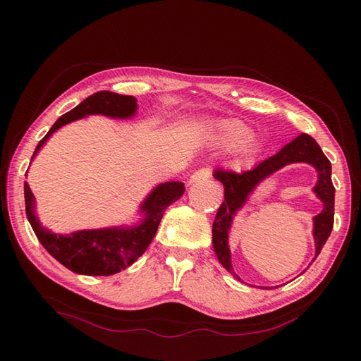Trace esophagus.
I'll list each match as a JSON object with an SVG mask.
<instances>
[{
	"instance_id": "obj_1",
	"label": "esophagus",
	"mask_w": 361,
	"mask_h": 361,
	"mask_svg": "<svg viewBox=\"0 0 361 361\" xmlns=\"http://www.w3.org/2000/svg\"><path fill=\"white\" fill-rule=\"evenodd\" d=\"M209 176H211V169L209 167H203V169H200V171H197V172H194L192 175H190L189 183H190V185H194V183H200V181L208 180Z\"/></svg>"
}]
</instances>
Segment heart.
I'll use <instances>...</instances> for the list:
<instances>
[{
    "label": "heart",
    "mask_w": 361,
    "mask_h": 361,
    "mask_svg": "<svg viewBox=\"0 0 361 361\" xmlns=\"http://www.w3.org/2000/svg\"><path fill=\"white\" fill-rule=\"evenodd\" d=\"M211 137L219 147L235 150L237 157L250 158L257 149V141L251 136L250 127L239 119H217L211 127Z\"/></svg>",
    "instance_id": "1"
}]
</instances>
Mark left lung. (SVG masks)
I'll use <instances>...</instances> for the list:
<instances>
[{"mask_svg": "<svg viewBox=\"0 0 361 361\" xmlns=\"http://www.w3.org/2000/svg\"><path fill=\"white\" fill-rule=\"evenodd\" d=\"M293 163H307L315 167L318 173L313 192L323 202V211L313 217V239H315L317 259L334 228L335 188L332 185L331 161L327 159L318 142L312 136L301 133L293 141L283 145L276 155L262 161L251 171L243 173L225 171L214 172V178L219 180L225 188V202L220 204L216 220L212 224V247L219 262L225 267L226 271L234 274V278L240 279L233 268L231 250H229L228 245L229 229H231L234 216L237 211L243 208V204L248 202L250 195L255 192V189L260 183L274 172H278L279 169Z\"/></svg>", "mask_w": 361, "mask_h": 361, "instance_id": "obj_1", "label": "left lung"}]
</instances>
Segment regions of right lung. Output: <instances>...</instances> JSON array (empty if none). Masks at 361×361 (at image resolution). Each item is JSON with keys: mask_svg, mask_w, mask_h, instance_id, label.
<instances>
[{"mask_svg": "<svg viewBox=\"0 0 361 361\" xmlns=\"http://www.w3.org/2000/svg\"><path fill=\"white\" fill-rule=\"evenodd\" d=\"M137 110L136 97L122 96L111 91H99L80 102L75 109L60 116L43 140L38 142L30 161L34 159L43 144L60 127L90 114H102L113 119H128ZM185 194L181 181L161 183L145 197L140 206L142 219L136 225L111 226L101 229H82L70 234H56L42 226L35 214V197L25 181L26 216L37 239L49 255L65 265L68 270L87 276H111L136 262L144 255L153 237L163 214L169 204L175 203Z\"/></svg>", "mask_w": 361, "mask_h": 361, "instance_id": "obj_1", "label": "right lung"}]
</instances>
